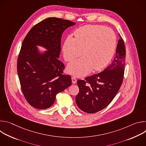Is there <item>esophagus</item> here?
<instances>
[{"instance_id": "esophagus-1", "label": "esophagus", "mask_w": 146, "mask_h": 146, "mask_svg": "<svg viewBox=\"0 0 146 146\" xmlns=\"http://www.w3.org/2000/svg\"><path fill=\"white\" fill-rule=\"evenodd\" d=\"M72 81L73 84H76V83L77 82V80H76V77H72Z\"/></svg>"}]
</instances>
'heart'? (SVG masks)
Returning a JSON list of instances; mask_svg holds the SVG:
<instances>
[{
    "label": "heart",
    "instance_id": "1",
    "mask_svg": "<svg viewBox=\"0 0 146 146\" xmlns=\"http://www.w3.org/2000/svg\"><path fill=\"white\" fill-rule=\"evenodd\" d=\"M74 38L68 36L62 47L64 57L70 61L82 54L83 56L70 62L67 67L70 74L83 77L92 69L99 71L105 68L115 51L116 36L110 28L102 25H87L74 31Z\"/></svg>",
    "mask_w": 146,
    "mask_h": 146
}]
</instances>
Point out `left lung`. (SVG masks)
I'll use <instances>...</instances> for the list:
<instances>
[{
  "label": "left lung",
  "instance_id": "1",
  "mask_svg": "<svg viewBox=\"0 0 146 146\" xmlns=\"http://www.w3.org/2000/svg\"><path fill=\"white\" fill-rule=\"evenodd\" d=\"M115 56L111 64L102 72L79 80V92L76 97L78 108L95 113L108 106L115 96L123 81L125 65V47L119 33Z\"/></svg>",
  "mask_w": 146,
  "mask_h": 146
}]
</instances>
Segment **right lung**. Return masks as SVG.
<instances>
[{
	"mask_svg": "<svg viewBox=\"0 0 146 146\" xmlns=\"http://www.w3.org/2000/svg\"><path fill=\"white\" fill-rule=\"evenodd\" d=\"M75 25L69 20L47 18L35 25L23 41L17 72L23 94L35 108H49L56 94L72 84L70 76L62 74L65 66L59 58L62 35ZM38 46L46 50L41 51Z\"/></svg>",
	"mask_w": 146,
	"mask_h": 146,
	"instance_id": "obj_1",
	"label": "right lung"
}]
</instances>
